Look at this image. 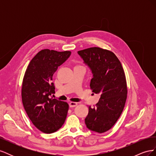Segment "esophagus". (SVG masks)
Returning a JSON list of instances; mask_svg holds the SVG:
<instances>
[{
	"instance_id": "esophagus-1",
	"label": "esophagus",
	"mask_w": 156,
	"mask_h": 156,
	"mask_svg": "<svg viewBox=\"0 0 156 156\" xmlns=\"http://www.w3.org/2000/svg\"><path fill=\"white\" fill-rule=\"evenodd\" d=\"M69 105L70 107H75L77 105V103L76 102H69Z\"/></svg>"
}]
</instances>
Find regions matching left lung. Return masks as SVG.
<instances>
[{
  "mask_svg": "<svg viewBox=\"0 0 156 156\" xmlns=\"http://www.w3.org/2000/svg\"><path fill=\"white\" fill-rule=\"evenodd\" d=\"M78 54L92 71V92L100 94L96 107H88L85 124L90 130L104 133L115 124L124 109L127 94L124 71L111 51L94 47L79 51Z\"/></svg>",
  "mask_w": 156,
  "mask_h": 156,
  "instance_id": "left-lung-1",
  "label": "left lung"
}]
</instances>
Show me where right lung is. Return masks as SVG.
<instances>
[{
    "mask_svg": "<svg viewBox=\"0 0 156 156\" xmlns=\"http://www.w3.org/2000/svg\"><path fill=\"white\" fill-rule=\"evenodd\" d=\"M70 55L68 51L43 49L31 60L26 69L21 88L23 107L32 124L43 133H54L66 119L69 105L49 96L55 93L51 81L53 74Z\"/></svg>",
    "mask_w": 156,
    "mask_h": 156,
    "instance_id": "1",
    "label": "right lung"
}]
</instances>
